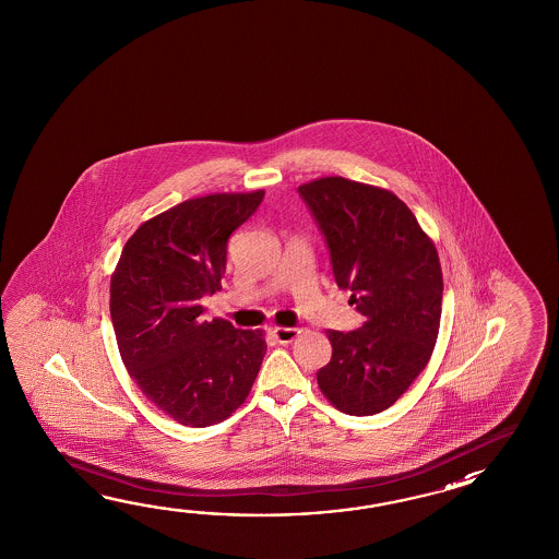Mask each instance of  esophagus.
<instances>
[{"instance_id": "esophagus-1", "label": "esophagus", "mask_w": 559, "mask_h": 559, "mask_svg": "<svg viewBox=\"0 0 559 559\" xmlns=\"http://www.w3.org/2000/svg\"><path fill=\"white\" fill-rule=\"evenodd\" d=\"M272 333H274V337L280 344L285 345L292 344L296 340L297 335H299V330L297 328H274Z\"/></svg>"}]
</instances>
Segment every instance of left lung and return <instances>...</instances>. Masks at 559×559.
<instances>
[{
  "label": "left lung",
  "mask_w": 559,
  "mask_h": 559,
  "mask_svg": "<svg viewBox=\"0 0 559 559\" xmlns=\"http://www.w3.org/2000/svg\"><path fill=\"white\" fill-rule=\"evenodd\" d=\"M299 193L332 253L333 275L366 316L356 332L328 330L332 359L318 371L325 400L349 416L395 404L428 366L440 332V255L393 191L342 176Z\"/></svg>",
  "instance_id": "8db88e82"
}]
</instances>
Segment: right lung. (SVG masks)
Wrapping results in <instances>:
<instances>
[{
	"mask_svg": "<svg viewBox=\"0 0 559 559\" xmlns=\"http://www.w3.org/2000/svg\"><path fill=\"white\" fill-rule=\"evenodd\" d=\"M263 195L210 193L169 207L133 231L111 274L121 361L143 395L181 426L231 416L262 368L263 330L205 321L200 299L222 289L227 239Z\"/></svg>",
	"mask_w": 559,
	"mask_h": 559,
	"instance_id": "1",
	"label": "right lung"
}]
</instances>
